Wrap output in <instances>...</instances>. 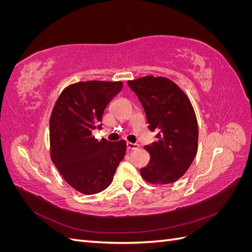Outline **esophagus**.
Wrapping results in <instances>:
<instances>
[{"instance_id":"esophagus-1","label":"esophagus","mask_w":252,"mask_h":252,"mask_svg":"<svg viewBox=\"0 0 252 252\" xmlns=\"http://www.w3.org/2000/svg\"><path fill=\"white\" fill-rule=\"evenodd\" d=\"M139 147H140V146H139L138 144L127 142V149H128V150H136V149H139Z\"/></svg>"}]
</instances>
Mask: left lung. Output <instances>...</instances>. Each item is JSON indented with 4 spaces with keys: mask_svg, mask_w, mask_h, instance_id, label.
<instances>
[{
    "mask_svg": "<svg viewBox=\"0 0 252 252\" xmlns=\"http://www.w3.org/2000/svg\"><path fill=\"white\" fill-rule=\"evenodd\" d=\"M146 113L148 128L157 131V142L146 145L150 161L141 168L151 184H170L185 174L197 151L199 128L189 97L165 77L147 75L128 81Z\"/></svg>",
    "mask_w": 252,
    "mask_h": 252,
    "instance_id": "obj_1",
    "label": "left lung"
}]
</instances>
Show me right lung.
I'll return each instance as SVG.
<instances>
[{
  "label": "right lung",
  "instance_id": "1",
  "mask_svg": "<svg viewBox=\"0 0 252 252\" xmlns=\"http://www.w3.org/2000/svg\"><path fill=\"white\" fill-rule=\"evenodd\" d=\"M123 83L86 81L67 86L49 121L50 158L63 179L83 194L103 191L124 158L126 142L97 141L93 130ZM101 125H98V128Z\"/></svg>",
  "mask_w": 252,
  "mask_h": 252
}]
</instances>
